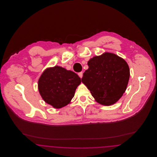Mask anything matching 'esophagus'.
Wrapping results in <instances>:
<instances>
[{"label": "esophagus", "mask_w": 157, "mask_h": 157, "mask_svg": "<svg viewBox=\"0 0 157 157\" xmlns=\"http://www.w3.org/2000/svg\"><path fill=\"white\" fill-rule=\"evenodd\" d=\"M78 75H79V76L81 78H82V76H83V72H81L78 73Z\"/></svg>", "instance_id": "obj_1"}]
</instances>
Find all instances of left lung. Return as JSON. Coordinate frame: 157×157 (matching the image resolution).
<instances>
[{
    "label": "left lung",
    "mask_w": 157,
    "mask_h": 157,
    "mask_svg": "<svg viewBox=\"0 0 157 157\" xmlns=\"http://www.w3.org/2000/svg\"><path fill=\"white\" fill-rule=\"evenodd\" d=\"M88 69L81 81L100 104L117 102L127 89L130 72L127 62L118 55L105 52L88 62Z\"/></svg>",
    "instance_id": "obj_1"
}]
</instances>
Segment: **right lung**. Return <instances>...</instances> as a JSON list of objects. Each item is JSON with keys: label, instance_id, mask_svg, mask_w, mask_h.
Returning a JSON list of instances; mask_svg holds the SVG:
<instances>
[{"label": "right lung", "instance_id": "obj_1", "mask_svg": "<svg viewBox=\"0 0 157 157\" xmlns=\"http://www.w3.org/2000/svg\"><path fill=\"white\" fill-rule=\"evenodd\" d=\"M81 82L75 72L55 66L42 73L38 81V90L45 102L58 109L70 103Z\"/></svg>", "mask_w": 157, "mask_h": 157}]
</instances>
